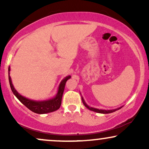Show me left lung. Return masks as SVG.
<instances>
[{"label": "left lung", "instance_id": "left-lung-1", "mask_svg": "<svg viewBox=\"0 0 149 149\" xmlns=\"http://www.w3.org/2000/svg\"><path fill=\"white\" fill-rule=\"evenodd\" d=\"M81 99H82V101H83V103L85 105V107H87L88 109H90V110L92 111H95V112H97V113H113V112L116 111L118 110V109H121V108H122V107H121V108H119V109H114V110H102V109H95V108L90 107H89V106L87 105L86 103H85L83 97H81Z\"/></svg>", "mask_w": 149, "mask_h": 149}]
</instances>
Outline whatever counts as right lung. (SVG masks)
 Here are the masks:
<instances>
[{"label": "right lung", "instance_id": "obj_1", "mask_svg": "<svg viewBox=\"0 0 149 149\" xmlns=\"http://www.w3.org/2000/svg\"><path fill=\"white\" fill-rule=\"evenodd\" d=\"M10 67L8 69V77H9V82L10 88H11L12 91L17 98L18 99L20 102H22L26 107L28 108L29 110L31 111L36 113L42 114V113H50L54 111L57 110L60 107L61 104V99H62V95L64 93V90L65 88V85H66V81L71 78V76H69L64 78V80L61 81L59 85V90H58V92L54 98L52 100H48V101H44V102H36V101H32L28 99L25 98V97H22L20 95L16 90L13 87V83H12L11 78L10 76Z\"/></svg>", "mask_w": 149, "mask_h": 149}]
</instances>
